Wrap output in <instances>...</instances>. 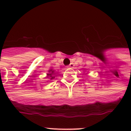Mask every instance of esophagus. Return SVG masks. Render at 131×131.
Wrapping results in <instances>:
<instances>
[{
	"instance_id": "1",
	"label": "esophagus",
	"mask_w": 131,
	"mask_h": 131,
	"mask_svg": "<svg viewBox=\"0 0 131 131\" xmlns=\"http://www.w3.org/2000/svg\"><path fill=\"white\" fill-rule=\"evenodd\" d=\"M73 67H74L73 63H71L69 65V67H70V68H73Z\"/></svg>"
}]
</instances>
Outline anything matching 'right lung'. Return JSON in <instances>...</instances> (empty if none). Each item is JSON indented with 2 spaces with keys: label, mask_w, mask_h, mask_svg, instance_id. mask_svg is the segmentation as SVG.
Segmentation results:
<instances>
[{
  "label": "right lung",
  "mask_w": 131,
  "mask_h": 131,
  "mask_svg": "<svg viewBox=\"0 0 131 131\" xmlns=\"http://www.w3.org/2000/svg\"><path fill=\"white\" fill-rule=\"evenodd\" d=\"M53 75H54V71L52 69H49V73H47V78L49 80H53L55 78V76H53Z\"/></svg>",
  "instance_id": "1"
}]
</instances>
